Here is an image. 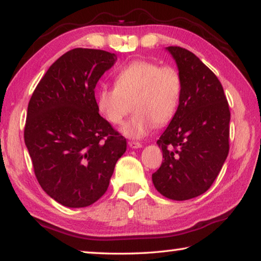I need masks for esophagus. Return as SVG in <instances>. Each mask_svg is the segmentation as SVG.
Listing matches in <instances>:
<instances>
[{
    "label": "esophagus",
    "instance_id": "obj_1",
    "mask_svg": "<svg viewBox=\"0 0 261 261\" xmlns=\"http://www.w3.org/2000/svg\"><path fill=\"white\" fill-rule=\"evenodd\" d=\"M129 147L131 148H140L142 147V144L138 142H129Z\"/></svg>",
    "mask_w": 261,
    "mask_h": 261
}]
</instances>
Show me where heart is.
I'll return each instance as SVG.
<instances>
[{"instance_id":"heart-1","label":"heart","mask_w":261,"mask_h":261,"mask_svg":"<svg viewBox=\"0 0 261 261\" xmlns=\"http://www.w3.org/2000/svg\"><path fill=\"white\" fill-rule=\"evenodd\" d=\"M182 84L175 68L147 60H135L116 74L115 86L97 93L100 113L113 124H121L134 105L135 115L122 126L132 139L144 138L154 125H165L179 107Z\"/></svg>"}]
</instances>
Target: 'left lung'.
Returning <instances> with one entry per match:
<instances>
[{
	"label": "left lung",
	"mask_w": 261,
	"mask_h": 261,
	"mask_svg": "<svg viewBox=\"0 0 261 261\" xmlns=\"http://www.w3.org/2000/svg\"><path fill=\"white\" fill-rule=\"evenodd\" d=\"M166 51L177 66L182 90L179 107L156 140L163 164L152 174L165 197L185 201L205 193L229 153L230 110L217 76L188 49Z\"/></svg>",
	"instance_id": "1"
}]
</instances>
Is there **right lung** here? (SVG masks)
<instances>
[{
  "mask_svg": "<svg viewBox=\"0 0 261 261\" xmlns=\"http://www.w3.org/2000/svg\"><path fill=\"white\" fill-rule=\"evenodd\" d=\"M117 60L102 49L74 48L51 65L28 106L24 142L49 197L84 208L107 192L126 140L98 114L97 81Z\"/></svg>",
  "mask_w": 261,
  "mask_h": 261,
  "instance_id": "obj_1",
  "label": "right lung"
}]
</instances>
